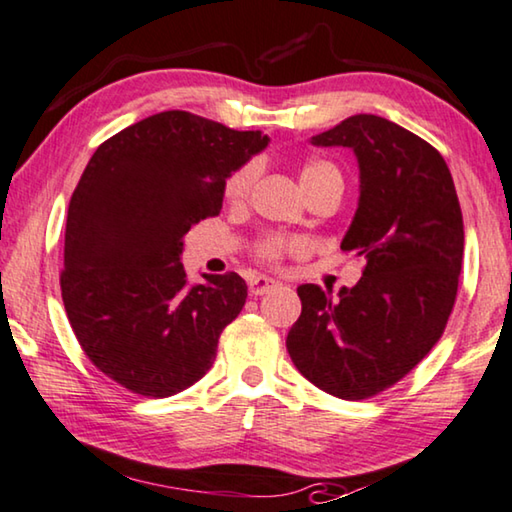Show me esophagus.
<instances>
[{
  "label": "esophagus",
  "instance_id": "esophagus-1",
  "mask_svg": "<svg viewBox=\"0 0 512 512\" xmlns=\"http://www.w3.org/2000/svg\"><path fill=\"white\" fill-rule=\"evenodd\" d=\"M276 287H280L278 280H271L266 276H257V278L250 280L248 289H250V294H253V296H262V294H269L271 289H276Z\"/></svg>",
  "mask_w": 512,
  "mask_h": 512
}]
</instances>
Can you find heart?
Returning <instances> with one entry per match:
<instances>
[{"instance_id": "heart-1", "label": "heart", "mask_w": 512, "mask_h": 512, "mask_svg": "<svg viewBox=\"0 0 512 512\" xmlns=\"http://www.w3.org/2000/svg\"><path fill=\"white\" fill-rule=\"evenodd\" d=\"M255 179H257L255 160H248V163H243L236 167L234 172H230V177L225 179V186H223V195L227 204H232V207H241V204L250 197V193H253ZM301 183L305 193L312 195L317 188L326 186V183H342V172L338 170V165L331 163V160L315 158V160H308V163L301 167ZM308 250H310V243L301 239V236H285V234L269 232L259 236L255 241L253 255L257 262H262L266 266H280L285 262L287 255H301V253H308Z\"/></svg>"}]
</instances>
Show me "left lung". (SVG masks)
Returning <instances> with one entry per match:
<instances>
[{"instance_id":"left-lung-1","label":"left lung","mask_w":512,"mask_h":512,"mask_svg":"<svg viewBox=\"0 0 512 512\" xmlns=\"http://www.w3.org/2000/svg\"><path fill=\"white\" fill-rule=\"evenodd\" d=\"M354 149L361 200L342 253L363 276L338 299L301 285L289 329L296 370L340 400H365L407 377L451 317L464 255V223L446 160L423 137L377 114H354L312 137Z\"/></svg>"}]
</instances>
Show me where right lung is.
<instances>
[{
  "label": "right lung",
  "instance_id": "add662e5",
  "mask_svg": "<svg viewBox=\"0 0 512 512\" xmlns=\"http://www.w3.org/2000/svg\"><path fill=\"white\" fill-rule=\"evenodd\" d=\"M266 144L262 131L167 110L105 140L82 172L61 299L82 352L131 393L170 398L216 361L248 287L234 271L188 285L183 236L218 216L225 179Z\"/></svg>",
  "mask_w": 512,
  "mask_h": 512
}]
</instances>
